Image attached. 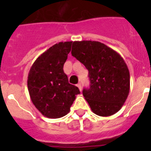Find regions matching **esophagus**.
<instances>
[{
    "label": "esophagus",
    "mask_w": 151,
    "mask_h": 151,
    "mask_svg": "<svg viewBox=\"0 0 151 151\" xmlns=\"http://www.w3.org/2000/svg\"><path fill=\"white\" fill-rule=\"evenodd\" d=\"M77 87L79 88L80 91H82V85H81V83H78V85H77Z\"/></svg>",
    "instance_id": "esophagus-1"
}]
</instances>
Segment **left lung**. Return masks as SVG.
Here are the masks:
<instances>
[{"mask_svg":"<svg viewBox=\"0 0 151 151\" xmlns=\"http://www.w3.org/2000/svg\"><path fill=\"white\" fill-rule=\"evenodd\" d=\"M71 54L88 70L90 88L82 93L92 112L100 116L117 113L130 90L129 69L120 54L94 41H74Z\"/></svg>","mask_w":151,"mask_h":151,"instance_id":"1","label":"left lung"}]
</instances>
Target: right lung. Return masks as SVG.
<instances>
[{"instance_id": "right-lung-1", "label": "right lung", "mask_w": 151, "mask_h": 151, "mask_svg": "<svg viewBox=\"0 0 151 151\" xmlns=\"http://www.w3.org/2000/svg\"><path fill=\"white\" fill-rule=\"evenodd\" d=\"M73 41L59 42L36 59L28 75L30 98L45 117L57 119L70 110L79 89L69 83L63 65L71 50Z\"/></svg>"}]
</instances>
